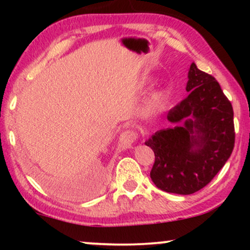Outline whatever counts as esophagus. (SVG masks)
<instances>
[{
    "instance_id": "esophagus-1",
    "label": "esophagus",
    "mask_w": 250,
    "mask_h": 250,
    "mask_svg": "<svg viewBox=\"0 0 250 250\" xmlns=\"http://www.w3.org/2000/svg\"><path fill=\"white\" fill-rule=\"evenodd\" d=\"M139 133L134 129H127V130L122 131V134L120 135V146L123 149H127L133 147V145L139 139Z\"/></svg>"
}]
</instances>
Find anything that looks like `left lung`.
I'll use <instances>...</instances> for the list:
<instances>
[{
  "label": "left lung",
  "instance_id": "obj_1",
  "mask_svg": "<svg viewBox=\"0 0 250 250\" xmlns=\"http://www.w3.org/2000/svg\"><path fill=\"white\" fill-rule=\"evenodd\" d=\"M188 77V96L167 115L176 127L156 131L146 142L155 154L151 181L161 190L181 195L206 187L235 145L233 105L219 82L195 63Z\"/></svg>",
  "mask_w": 250,
  "mask_h": 250
}]
</instances>
